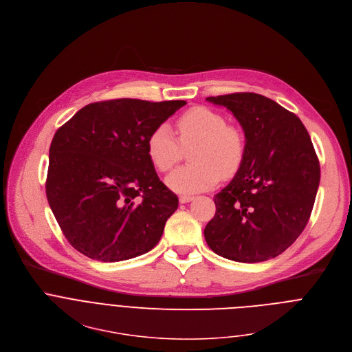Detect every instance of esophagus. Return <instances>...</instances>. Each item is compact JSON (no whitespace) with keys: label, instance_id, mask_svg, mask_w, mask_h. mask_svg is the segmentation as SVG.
I'll return each mask as SVG.
<instances>
[{"label":"esophagus","instance_id":"esophagus-1","mask_svg":"<svg viewBox=\"0 0 352 352\" xmlns=\"http://www.w3.org/2000/svg\"><path fill=\"white\" fill-rule=\"evenodd\" d=\"M192 199H193V196H190V195H181L179 196V203H188Z\"/></svg>","mask_w":352,"mask_h":352}]
</instances>
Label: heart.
<instances>
[{
  "label": "heart",
  "instance_id": "b5f03b06",
  "mask_svg": "<svg viewBox=\"0 0 352 352\" xmlns=\"http://www.w3.org/2000/svg\"><path fill=\"white\" fill-rule=\"evenodd\" d=\"M178 138L168 124H159L148 137L146 152L151 163L160 173H168L190 151L193 163L171 173L167 185L184 195L201 192L217 185L219 177L235 175L245 159L246 140L243 133L223 117L204 106H195L179 116Z\"/></svg>",
  "mask_w": 352,
  "mask_h": 352
}]
</instances>
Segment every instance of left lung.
<instances>
[{
	"mask_svg": "<svg viewBox=\"0 0 352 352\" xmlns=\"http://www.w3.org/2000/svg\"><path fill=\"white\" fill-rule=\"evenodd\" d=\"M236 117L246 137L243 163L214 196L204 228L208 248L238 263H261L283 253L301 235L315 203L320 166L298 117L254 92L208 96Z\"/></svg>",
	"mask_w": 352,
	"mask_h": 352,
	"instance_id": "1",
	"label": "left lung"
}]
</instances>
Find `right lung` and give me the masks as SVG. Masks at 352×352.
I'll use <instances>...</instances> for the list:
<instances>
[{"mask_svg": "<svg viewBox=\"0 0 352 352\" xmlns=\"http://www.w3.org/2000/svg\"><path fill=\"white\" fill-rule=\"evenodd\" d=\"M185 100L122 98L80 109L54 135L45 192L67 242L103 263L152 250L177 195L157 177L149 134Z\"/></svg>", "mask_w": 352, "mask_h": 352, "instance_id": "obj_1", "label": "right lung"}]
</instances>
